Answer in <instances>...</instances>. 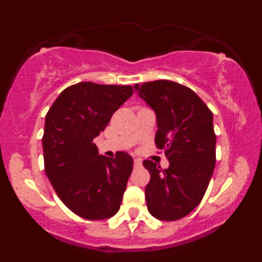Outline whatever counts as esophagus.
<instances>
[{
    "label": "esophagus",
    "mask_w": 262,
    "mask_h": 262,
    "mask_svg": "<svg viewBox=\"0 0 262 262\" xmlns=\"http://www.w3.org/2000/svg\"><path fill=\"white\" fill-rule=\"evenodd\" d=\"M140 165H141V159L135 158L134 159V166H140Z\"/></svg>",
    "instance_id": "1"
}]
</instances>
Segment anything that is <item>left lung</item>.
<instances>
[{
  "label": "left lung",
  "mask_w": 262,
  "mask_h": 262,
  "mask_svg": "<svg viewBox=\"0 0 262 262\" xmlns=\"http://www.w3.org/2000/svg\"><path fill=\"white\" fill-rule=\"evenodd\" d=\"M134 89L156 114L155 144L170 164L162 170L151 160L143 161L150 172L146 206L159 221H177L200 204L213 175V113L191 89L173 81L137 83Z\"/></svg>",
  "instance_id": "8db88e82"
}]
</instances>
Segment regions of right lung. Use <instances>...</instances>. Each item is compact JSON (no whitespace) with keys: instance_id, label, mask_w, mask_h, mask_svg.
I'll return each instance as SVG.
<instances>
[{"instance_id":"obj_1","label":"right lung","mask_w":262,"mask_h":262,"mask_svg":"<svg viewBox=\"0 0 262 262\" xmlns=\"http://www.w3.org/2000/svg\"><path fill=\"white\" fill-rule=\"evenodd\" d=\"M132 95V86L79 82L60 93L45 116V172L61 202L85 219L111 218L121 207L133 159L124 151L100 155L93 139Z\"/></svg>"}]
</instances>
